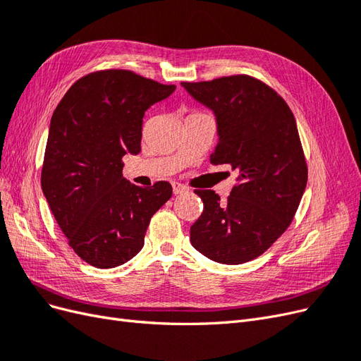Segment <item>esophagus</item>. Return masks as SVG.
Masks as SVG:
<instances>
[{
  "label": "esophagus",
  "mask_w": 361,
  "mask_h": 361,
  "mask_svg": "<svg viewBox=\"0 0 361 361\" xmlns=\"http://www.w3.org/2000/svg\"><path fill=\"white\" fill-rule=\"evenodd\" d=\"M185 191H188V188L185 187L183 183H179V182H174V183H173V192H174V194H182V192H185Z\"/></svg>",
  "instance_id": "34e87169"
}]
</instances>
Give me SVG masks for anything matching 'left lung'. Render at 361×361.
<instances>
[{
  "instance_id": "1",
  "label": "left lung",
  "mask_w": 361,
  "mask_h": 361,
  "mask_svg": "<svg viewBox=\"0 0 361 361\" xmlns=\"http://www.w3.org/2000/svg\"><path fill=\"white\" fill-rule=\"evenodd\" d=\"M182 87L215 114L218 143L211 164H228L238 173L226 202L212 190L194 191L203 212L191 226V244L220 264H245L289 227L307 185L297 122L285 99L253 76Z\"/></svg>"
}]
</instances>
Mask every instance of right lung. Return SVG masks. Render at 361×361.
<instances>
[{
    "instance_id": "1",
    "label": "right lung",
    "mask_w": 361,
    "mask_h": 361,
    "mask_svg": "<svg viewBox=\"0 0 361 361\" xmlns=\"http://www.w3.org/2000/svg\"><path fill=\"white\" fill-rule=\"evenodd\" d=\"M174 89L130 71H97L76 81L51 117L42 191L69 245L92 267L133 259L152 215L171 197L169 182L143 188L126 180L122 158L140 154L145 113Z\"/></svg>"
}]
</instances>
